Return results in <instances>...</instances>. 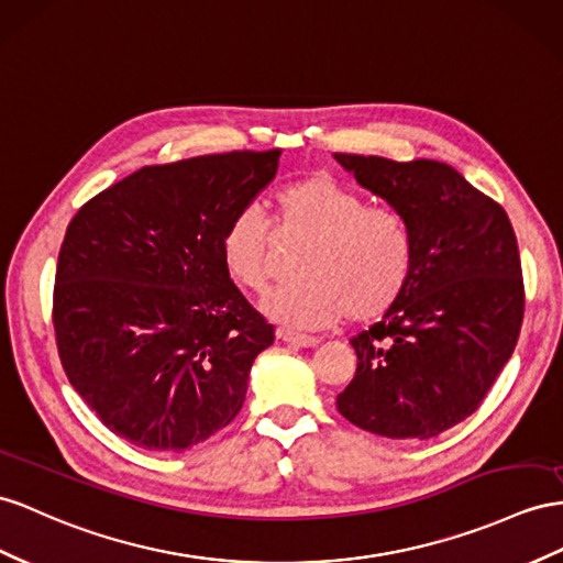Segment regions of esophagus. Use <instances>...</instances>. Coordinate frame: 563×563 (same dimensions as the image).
<instances>
[{
  "label": "esophagus",
  "instance_id": "obj_1",
  "mask_svg": "<svg viewBox=\"0 0 563 563\" xmlns=\"http://www.w3.org/2000/svg\"><path fill=\"white\" fill-rule=\"evenodd\" d=\"M278 340H283L287 344H297V347H316V344L321 342L319 338L301 335V333H295V330H287V328L278 330Z\"/></svg>",
  "mask_w": 563,
  "mask_h": 563
}]
</instances>
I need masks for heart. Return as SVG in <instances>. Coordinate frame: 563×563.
Returning <instances> with one entry per match:
<instances>
[{
    "label": "heart",
    "instance_id": "1",
    "mask_svg": "<svg viewBox=\"0 0 563 563\" xmlns=\"http://www.w3.org/2000/svg\"><path fill=\"white\" fill-rule=\"evenodd\" d=\"M278 230L307 240L299 256L301 280L264 299L276 321L323 328L347 316L371 323L390 311L413 276L416 244L407 216L385 205H366L364 195L328 173L287 183L276 195ZM273 233L256 207L230 216L221 235V258L230 278L264 292L271 276Z\"/></svg>",
    "mask_w": 563,
    "mask_h": 563
}]
</instances>
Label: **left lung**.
Segmentation results:
<instances>
[{"label":"left lung","mask_w":563,"mask_h":563,"mask_svg":"<svg viewBox=\"0 0 563 563\" xmlns=\"http://www.w3.org/2000/svg\"><path fill=\"white\" fill-rule=\"evenodd\" d=\"M335 158L407 216L416 244L407 292L350 340L356 373L338 411L383 438H435L481 407L516 350L526 309L516 233L507 211L452 166Z\"/></svg>","instance_id":"left-lung-1"}]
</instances>
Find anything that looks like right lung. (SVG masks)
Wrapping results in <instances>:
<instances>
[{"mask_svg":"<svg viewBox=\"0 0 563 563\" xmlns=\"http://www.w3.org/2000/svg\"><path fill=\"white\" fill-rule=\"evenodd\" d=\"M280 150L144 166L70 219L54 278L68 383L142 450L183 452L242 409L276 333L230 280L221 235L278 170Z\"/></svg>","mask_w":563,"mask_h":563,"instance_id":"1","label":"right lung"}]
</instances>
